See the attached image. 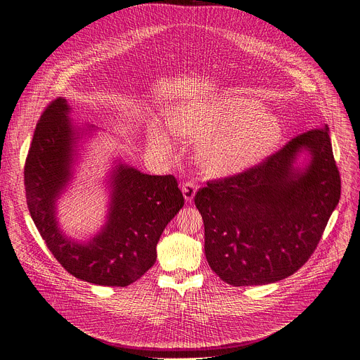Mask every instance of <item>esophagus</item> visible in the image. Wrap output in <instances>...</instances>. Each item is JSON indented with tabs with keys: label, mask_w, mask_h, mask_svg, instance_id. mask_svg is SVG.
<instances>
[{
	"label": "esophagus",
	"mask_w": 360,
	"mask_h": 360,
	"mask_svg": "<svg viewBox=\"0 0 360 360\" xmlns=\"http://www.w3.org/2000/svg\"><path fill=\"white\" fill-rule=\"evenodd\" d=\"M182 193L186 202H191L196 193V185L193 182H185L182 185Z\"/></svg>",
	"instance_id": "obj_1"
}]
</instances>
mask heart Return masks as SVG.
Returning <instances> with one entry per match:
<instances>
[{"label": "heart", "instance_id": "b5f03b06", "mask_svg": "<svg viewBox=\"0 0 360 360\" xmlns=\"http://www.w3.org/2000/svg\"><path fill=\"white\" fill-rule=\"evenodd\" d=\"M171 128L181 136L198 139L196 161L212 176H231L262 162L283 138L278 117L264 112L255 99L225 96L212 102L185 104L172 114ZM152 145L169 148L158 131Z\"/></svg>", "mask_w": 360, "mask_h": 360}]
</instances>
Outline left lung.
<instances>
[{"label":"left lung","mask_w":360,"mask_h":360,"mask_svg":"<svg viewBox=\"0 0 360 360\" xmlns=\"http://www.w3.org/2000/svg\"><path fill=\"white\" fill-rule=\"evenodd\" d=\"M306 151L302 167L297 158ZM340 199L329 127L307 131L242 174L195 195L211 269L233 286L293 275L316 249Z\"/></svg>","instance_id":"8db88e82"}]
</instances>
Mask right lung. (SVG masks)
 <instances>
[{"mask_svg":"<svg viewBox=\"0 0 360 360\" xmlns=\"http://www.w3.org/2000/svg\"><path fill=\"white\" fill-rule=\"evenodd\" d=\"M70 112L67 99L57 98L37 124L24 168L28 210L65 271L89 283L124 288L155 264L157 243L184 196L172 175H148L118 161L108 179L105 225L88 240L68 238L57 221V200L72 179L79 139L95 131L74 125Z\"/></svg>","mask_w":360,"mask_h":360,"instance_id":"obj_1","label":"right lung"}]
</instances>
